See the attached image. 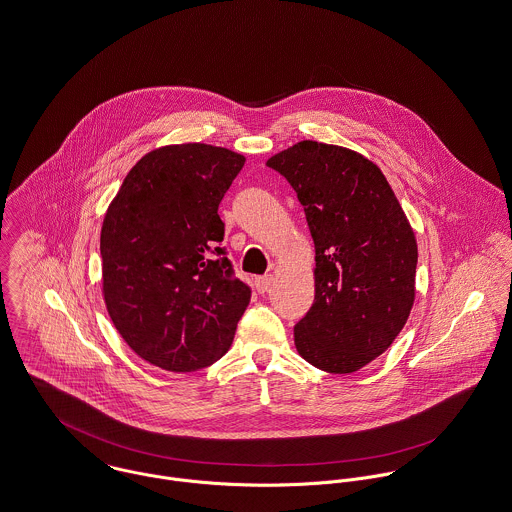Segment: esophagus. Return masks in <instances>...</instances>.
I'll list each match as a JSON object with an SVG mask.
<instances>
[{"instance_id": "1", "label": "esophagus", "mask_w": 512, "mask_h": 512, "mask_svg": "<svg viewBox=\"0 0 512 512\" xmlns=\"http://www.w3.org/2000/svg\"><path fill=\"white\" fill-rule=\"evenodd\" d=\"M273 282H275V276L273 275H263L255 278V286H257V290H259L261 294L267 292V290L273 286Z\"/></svg>"}]
</instances>
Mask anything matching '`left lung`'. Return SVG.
I'll return each mask as SVG.
<instances>
[{"instance_id": "obj_1", "label": "left lung", "mask_w": 512, "mask_h": 512, "mask_svg": "<svg viewBox=\"0 0 512 512\" xmlns=\"http://www.w3.org/2000/svg\"><path fill=\"white\" fill-rule=\"evenodd\" d=\"M296 191L315 245V298L294 327L312 366L351 374L384 353L415 300L417 241L384 173L304 140L267 161Z\"/></svg>"}]
</instances>
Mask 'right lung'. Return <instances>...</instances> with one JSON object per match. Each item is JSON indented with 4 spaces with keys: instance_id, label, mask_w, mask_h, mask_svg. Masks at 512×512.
<instances>
[{
    "instance_id": "right-lung-1",
    "label": "right lung",
    "mask_w": 512,
    "mask_h": 512,
    "mask_svg": "<svg viewBox=\"0 0 512 512\" xmlns=\"http://www.w3.org/2000/svg\"><path fill=\"white\" fill-rule=\"evenodd\" d=\"M245 158L208 144L140 159L101 230L103 292L128 347L171 372L228 353L251 290L228 259L218 206Z\"/></svg>"
}]
</instances>
